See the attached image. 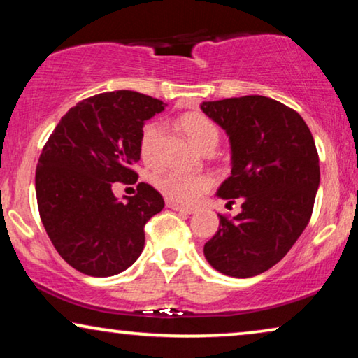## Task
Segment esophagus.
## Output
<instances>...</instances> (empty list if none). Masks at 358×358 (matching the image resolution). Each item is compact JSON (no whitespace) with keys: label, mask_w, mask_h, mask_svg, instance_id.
Masks as SVG:
<instances>
[{"label":"esophagus","mask_w":358,"mask_h":358,"mask_svg":"<svg viewBox=\"0 0 358 358\" xmlns=\"http://www.w3.org/2000/svg\"><path fill=\"white\" fill-rule=\"evenodd\" d=\"M168 207L171 208V210H176V212H179V213H187V215H190V213H194L195 210L194 208H189V207H182V205H178V203H168Z\"/></svg>","instance_id":"34e87169"}]
</instances>
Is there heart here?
I'll list each match as a JSON object with an SVG mask.
<instances>
[{
  "instance_id": "obj_1",
  "label": "heart",
  "mask_w": 358,
  "mask_h": 358,
  "mask_svg": "<svg viewBox=\"0 0 358 358\" xmlns=\"http://www.w3.org/2000/svg\"><path fill=\"white\" fill-rule=\"evenodd\" d=\"M182 127L189 140L200 150L217 146L220 140L218 127L200 112H189L180 117ZM164 134V125L159 120H150L141 127L138 136V151L146 164L159 163L161 138ZM213 185V179L207 174H187L180 171H164L155 178V187L163 194L164 199L178 205L197 203L203 194H207Z\"/></svg>"
}]
</instances>
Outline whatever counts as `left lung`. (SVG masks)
Listing matches in <instances>:
<instances>
[{
	"label": "left lung",
	"mask_w": 358,
	"mask_h": 358,
	"mask_svg": "<svg viewBox=\"0 0 358 358\" xmlns=\"http://www.w3.org/2000/svg\"><path fill=\"white\" fill-rule=\"evenodd\" d=\"M200 109L231 145V176L217 195L243 200L236 217L218 215L205 259L224 275H259L285 257L310 222L320 187L315 140L298 112L266 96L208 101Z\"/></svg>",
	"instance_id": "left-lung-1"
}]
</instances>
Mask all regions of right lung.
Masks as SVG:
<instances>
[{"instance_id":"right-lung-1","label":"right lung","mask_w":358,"mask_h":358,"mask_svg":"<svg viewBox=\"0 0 358 358\" xmlns=\"http://www.w3.org/2000/svg\"><path fill=\"white\" fill-rule=\"evenodd\" d=\"M164 102L135 91L87 97L71 107L43 146L36 169L37 205L57 252L91 277H112L140 257L145 224L164 207L140 182L122 202L114 182L135 184L138 136Z\"/></svg>"}]
</instances>
